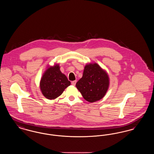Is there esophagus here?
I'll return each instance as SVG.
<instances>
[{"instance_id": "obj_1", "label": "esophagus", "mask_w": 154, "mask_h": 154, "mask_svg": "<svg viewBox=\"0 0 154 154\" xmlns=\"http://www.w3.org/2000/svg\"><path fill=\"white\" fill-rule=\"evenodd\" d=\"M76 82H77L76 80L73 81H72V84L74 86V85H75V84H76Z\"/></svg>"}]
</instances>
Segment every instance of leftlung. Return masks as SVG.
I'll use <instances>...</instances> for the list:
<instances>
[{
    "label": "left lung",
    "instance_id": "left-lung-1",
    "mask_svg": "<svg viewBox=\"0 0 154 154\" xmlns=\"http://www.w3.org/2000/svg\"><path fill=\"white\" fill-rule=\"evenodd\" d=\"M107 72L98 64L86 65L82 78L76 83V87L87 101L97 102L105 96L109 87Z\"/></svg>",
    "mask_w": 154,
    "mask_h": 154
}]
</instances>
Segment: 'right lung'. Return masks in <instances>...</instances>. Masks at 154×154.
<instances>
[{
    "mask_svg": "<svg viewBox=\"0 0 154 154\" xmlns=\"http://www.w3.org/2000/svg\"><path fill=\"white\" fill-rule=\"evenodd\" d=\"M70 81L60 70L58 64L50 66L45 71L40 82V90L47 99H55L62 95L70 85Z\"/></svg>",
    "mask_w": 154,
    "mask_h": 154,
    "instance_id": "1",
    "label": "right lung"
}]
</instances>
